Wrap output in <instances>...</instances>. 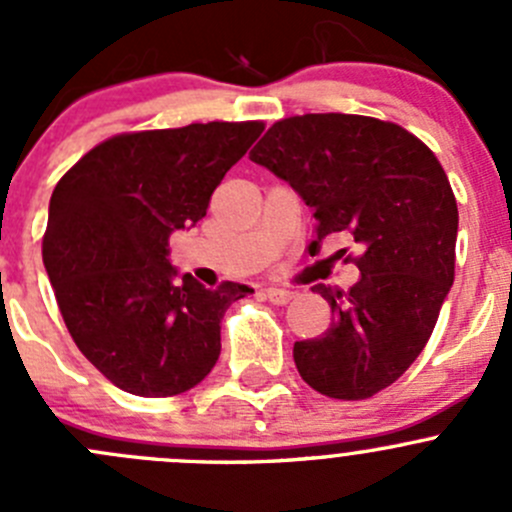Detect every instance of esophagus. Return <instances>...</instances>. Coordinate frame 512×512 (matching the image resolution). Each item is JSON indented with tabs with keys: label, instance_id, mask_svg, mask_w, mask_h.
I'll return each instance as SVG.
<instances>
[{
	"label": "esophagus",
	"instance_id": "esophagus-1",
	"mask_svg": "<svg viewBox=\"0 0 512 512\" xmlns=\"http://www.w3.org/2000/svg\"><path fill=\"white\" fill-rule=\"evenodd\" d=\"M265 297L270 299L272 304H287L289 299H294L292 289H282V287H265Z\"/></svg>",
	"mask_w": 512,
	"mask_h": 512
}]
</instances>
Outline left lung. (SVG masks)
<instances>
[{
    "label": "left lung",
    "mask_w": 512,
    "mask_h": 512,
    "mask_svg": "<svg viewBox=\"0 0 512 512\" xmlns=\"http://www.w3.org/2000/svg\"><path fill=\"white\" fill-rule=\"evenodd\" d=\"M250 160L314 210L317 240L349 232L361 247L349 292L312 289L332 324L294 342L299 376L329 399L379 394L423 352L451 292L458 205L446 170L406 128L349 113L277 121Z\"/></svg>",
    "instance_id": "8db88e82"
}]
</instances>
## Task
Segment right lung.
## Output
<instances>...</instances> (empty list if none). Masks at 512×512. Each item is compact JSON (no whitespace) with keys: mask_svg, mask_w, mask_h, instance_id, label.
<instances>
[{"mask_svg":"<svg viewBox=\"0 0 512 512\" xmlns=\"http://www.w3.org/2000/svg\"><path fill=\"white\" fill-rule=\"evenodd\" d=\"M265 131L260 121L121 133L56 183L44 257L81 354L118 389L175 396L210 374L227 307L252 289H205L170 265L175 230L205 218L227 170Z\"/></svg>","mask_w":512,"mask_h":512,"instance_id":"1","label":"right lung"}]
</instances>
